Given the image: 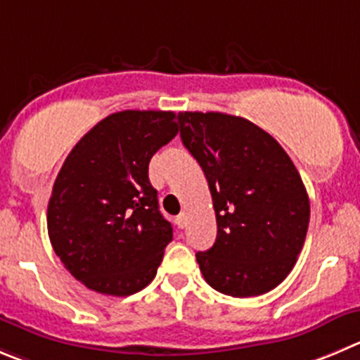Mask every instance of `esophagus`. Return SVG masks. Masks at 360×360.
<instances>
[{"mask_svg":"<svg viewBox=\"0 0 360 360\" xmlns=\"http://www.w3.org/2000/svg\"><path fill=\"white\" fill-rule=\"evenodd\" d=\"M174 224H176L180 229L186 228V226H187V215H186V214H180V215H178V217L174 219Z\"/></svg>","mask_w":360,"mask_h":360,"instance_id":"1","label":"esophagus"}]
</instances>
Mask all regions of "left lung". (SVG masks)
<instances>
[{
    "mask_svg": "<svg viewBox=\"0 0 360 360\" xmlns=\"http://www.w3.org/2000/svg\"><path fill=\"white\" fill-rule=\"evenodd\" d=\"M184 146L207 176L217 238L196 252L205 281L231 297L270 292L292 272L309 224L295 164L263 129L224 112H178Z\"/></svg>",
    "mask_w": 360,
    "mask_h": 360,
    "instance_id": "obj_1",
    "label": "left lung"
}]
</instances>
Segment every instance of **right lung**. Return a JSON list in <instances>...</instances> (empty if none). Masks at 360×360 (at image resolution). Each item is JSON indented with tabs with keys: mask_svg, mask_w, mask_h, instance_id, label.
I'll use <instances>...</instances> for the list:
<instances>
[{
	"mask_svg": "<svg viewBox=\"0 0 360 360\" xmlns=\"http://www.w3.org/2000/svg\"><path fill=\"white\" fill-rule=\"evenodd\" d=\"M173 111L112 112L65 159L47 205V231L86 288L127 297L152 283L173 240L148 178L153 153L176 136Z\"/></svg>",
	"mask_w": 360,
	"mask_h": 360,
	"instance_id": "right-lung-1",
	"label": "right lung"
}]
</instances>
